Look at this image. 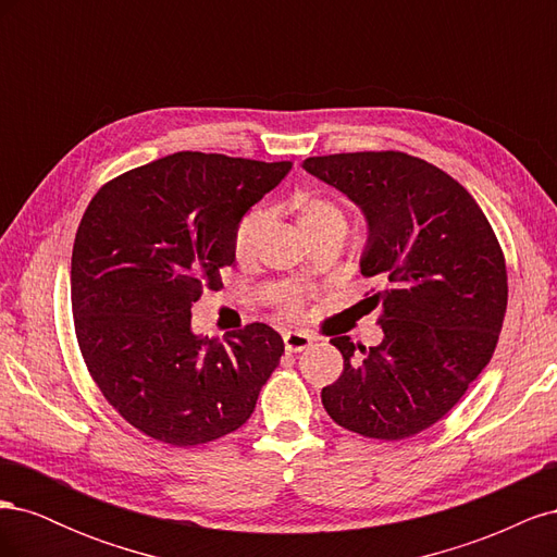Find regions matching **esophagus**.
<instances>
[{"instance_id": "1", "label": "esophagus", "mask_w": 557, "mask_h": 557, "mask_svg": "<svg viewBox=\"0 0 557 557\" xmlns=\"http://www.w3.org/2000/svg\"><path fill=\"white\" fill-rule=\"evenodd\" d=\"M283 344H285V350L299 352V350H305L313 344V336L307 334V332H299V330L283 332Z\"/></svg>"}]
</instances>
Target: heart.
I'll return each instance as SVG.
<instances>
[{
	"label": "heart",
	"mask_w": 557,
	"mask_h": 557,
	"mask_svg": "<svg viewBox=\"0 0 557 557\" xmlns=\"http://www.w3.org/2000/svg\"><path fill=\"white\" fill-rule=\"evenodd\" d=\"M295 209H297L299 225L311 234L313 242L323 237V234L332 232V230H346L348 227L346 211L330 197H320V195L301 197ZM269 225H272V211L264 209V207L250 209L242 218L237 230H234V242H232L234 256H237L239 262H252L258 258ZM301 305H305V299H301L297 288H283L281 290L278 309H281L283 315H297L301 311Z\"/></svg>",
	"instance_id": "heart-1"
}]
</instances>
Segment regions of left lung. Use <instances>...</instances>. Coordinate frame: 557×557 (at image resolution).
Returning <instances> with one entry per match:
<instances>
[{
  "mask_svg": "<svg viewBox=\"0 0 557 557\" xmlns=\"http://www.w3.org/2000/svg\"><path fill=\"white\" fill-rule=\"evenodd\" d=\"M305 170L362 209L369 237L362 276L385 288L383 342L348 336L344 372L323 387L336 425L369 440L397 442L442 420L491 362L507 313V264L485 213L462 185L399 150L307 158Z\"/></svg>",
  "mask_w": 557,
  "mask_h": 557,
  "instance_id": "8db88e82",
  "label": "left lung"
}]
</instances>
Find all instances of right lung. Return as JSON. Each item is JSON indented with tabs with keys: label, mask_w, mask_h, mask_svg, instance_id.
I'll list each match as a JSON object with an SVG mask.
<instances>
[{
	"label": "right lung",
	"mask_w": 557,
	"mask_h": 557,
	"mask_svg": "<svg viewBox=\"0 0 557 557\" xmlns=\"http://www.w3.org/2000/svg\"><path fill=\"white\" fill-rule=\"evenodd\" d=\"M183 150L115 176L81 218L72 311L83 362L132 428L170 446L239 430L283 356V339L250 323L197 336L190 309L234 262V230L290 172Z\"/></svg>",
	"instance_id": "right-lung-1"
}]
</instances>
